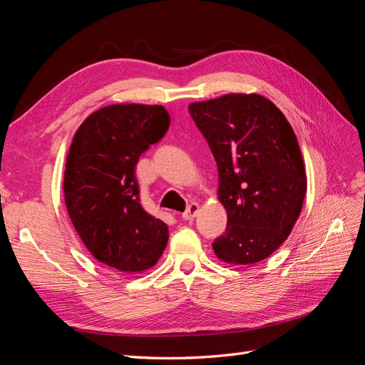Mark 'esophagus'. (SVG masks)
I'll return each instance as SVG.
<instances>
[{
	"instance_id": "esophagus-1",
	"label": "esophagus",
	"mask_w": 365,
	"mask_h": 365,
	"mask_svg": "<svg viewBox=\"0 0 365 365\" xmlns=\"http://www.w3.org/2000/svg\"><path fill=\"white\" fill-rule=\"evenodd\" d=\"M197 213H200V205H197L196 202H192L189 207H187L185 212L182 213V217H184L185 220H192V219L196 217Z\"/></svg>"
}]
</instances>
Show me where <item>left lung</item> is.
<instances>
[{
    "mask_svg": "<svg viewBox=\"0 0 365 365\" xmlns=\"http://www.w3.org/2000/svg\"><path fill=\"white\" fill-rule=\"evenodd\" d=\"M189 113L217 164L228 220L215 239L227 263L262 262L289 236L306 195L302 150L288 120L259 94L192 103Z\"/></svg>",
    "mask_w": 365,
    "mask_h": 365,
    "instance_id": "left-lung-1",
    "label": "left lung"
}]
</instances>
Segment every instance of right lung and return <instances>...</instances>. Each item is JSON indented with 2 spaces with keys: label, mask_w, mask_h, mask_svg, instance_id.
<instances>
[{
  "label": "right lung",
  "mask_w": 365,
  "mask_h": 365,
  "mask_svg": "<svg viewBox=\"0 0 365 365\" xmlns=\"http://www.w3.org/2000/svg\"><path fill=\"white\" fill-rule=\"evenodd\" d=\"M160 105H109L77 129L65 164L63 193L85 247L108 267L141 272L168 245L169 228L140 204L135 165L168 132Z\"/></svg>",
  "instance_id": "obj_1"
}]
</instances>
